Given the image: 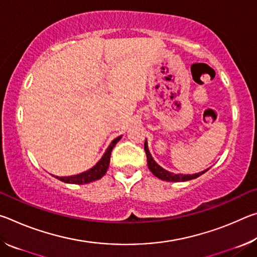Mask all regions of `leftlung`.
<instances>
[{"label": "left lung", "mask_w": 257, "mask_h": 257, "mask_svg": "<svg viewBox=\"0 0 257 257\" xmlns=\"http://www.w3.org/2000/svg\"><path fill=\"white\" fill-rule=\"evenodd\" d=\"M144 150H145V153H146V156H147V165H149V169L155 177H158L159 179H161V180L172 181V182L187 181V180H191V179H196L197 177L202 176L203 173H205L208 170V169H206V170H204L202 172H198V173H195V175H181V173H179V175H176V173H173V172L167 171L165 169H163L162 167H160V165L155 162L154 159L152 158L150 151H149V146H147V141H145Z\"/></svg>", "instance_id": "obj_1"}]
</instances>
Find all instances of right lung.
<instances>
[{
  "label": "right lung",
  "mask_w": 257,
  "mask_h": 257,
  "mask_svg": "<svg viewBox=\"0 0 257 257\" xmlns=\"http://www.w3.org/2000/svg\"><path fill=\"white\" fill-rule=\"evenodd\" d=\"M121 136L116 137L115 139H113L110 146L107 147V150L104 155L102 156V159L98 161V162L94 165L92 169H89L88 171H85L82 173H79V175L76 176H70V177H55L58 178L59 180L67 182V184H76V185H84V184H89V182L95 181L101 179V178L105 175L108 168V164H110V158H111V152L113 150V147L115 146L116 143L120 141Z\"/></svg>",
  "instance_id": "add662e5"
}]
</instances>
